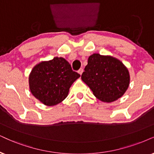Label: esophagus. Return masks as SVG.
<instances>
[{
  "label": "esophagus",
  "mask_w": 154,
  "mask_h": 154,
  "mask_svg": "<svg viewBox=\"0 0 154 154\" xmlns=\"http://www.w3.org/2000/svg\"><path fill=\"white\" fill-rule=\"evenodd\" d=\"M82 72H83V69H82V68H80V69H79L78 70V73L81 75L82 74Z\"/></svg>",
  "instance_id": "34e87169"
}]
</instances>
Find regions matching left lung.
<instances>
[{"mask_svg": "<svg viewBox=\"0 0 154 154\" xmlns=\"http://www.w3.org/2000/svg\"><path fill=\"white\" fill-rule=\"evenodd\" d=\"M81 78L104 102H114L123 96L130 82L129 71L120 60L97 53L89 57Z\"/></svg>", "mask_w": 154, "mask_h": 154, "instance_id": "obj_1", "label": "left lung"}]
</instances>
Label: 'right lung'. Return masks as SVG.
Wrapping results in <instances>:
<instances>
[{"label": "right lung", "mask_w": 154, "mask_h": 154, "mask_svg": "<svg viewBox=\"0 0 154 154\" xmlns=\"http://www.w3.org/2000/svg\"><path fill=\"white\" fill-rule=\"evenodd\" d=\"M79 77L67 60L56 57L35 66L29 76V85L36 99L47 106H54L67 97L71 85Z\"/></svg>", "instance_id": "1"}]
</instances>
